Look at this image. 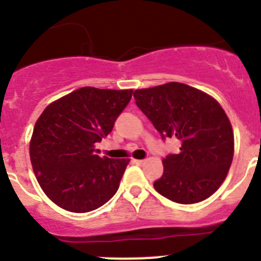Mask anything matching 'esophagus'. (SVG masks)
I'll return each instance as SVG.
<instances>
[{
  "label": "esophagus",
  "instance_id": "34e87169",
  "mask_svg": "<svg viewBox=\"0 0 261 261\" xmlns=\"http://www.w3.org/2000/svg\"><path fill=\"white\" fill-rule=\"evenodd\" d=\"M135 164H137V165H143L145 164V160H138V159H135Z\"/></svg>",
  "mask_w": 261,
  "mask_h": 261
}]
</instances>
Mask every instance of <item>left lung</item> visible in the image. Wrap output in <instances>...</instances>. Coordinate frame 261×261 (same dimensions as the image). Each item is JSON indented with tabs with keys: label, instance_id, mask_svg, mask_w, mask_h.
Wrapping results in <instances>:
<instances>
[{
	"label": "left lung",
	"instance_id": "8db88e82",
	"mask_svg": "<svg viewBox=\"0 0 261 261\" xmlns=\"http://www.w3.org/2000/svg\"><path fill=\"white\" fill-rule=\"evenodd\" d=\"M133 96L161 137L180 142V152L163 160L155 190L186 205L210 197L224 182L234 153L233 129L220 103L178 82L136 89Z\"/></svg>",
	"mask_w": 261,
	"mask_h": 261
}]
</instances>
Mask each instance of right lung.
Instances as JSON below:
<instances>
[{"mask_svg": "<svg viewBox=\"0 0 261 261\" xmlns=\"http://www.w3.org/2000/svg\"><path fill=\"white\" fill-rule=\"evenodd\" d=\"M132 93L83 87L49 103L36 121L32 166L42 191L61 209L92 212L118 191L129 159H102L95 147L113 130Z\"/></svg>", "mask_w": 261, "mask_h": 261, "instance_id": "right-lung-1", "label": "right lung"}]
</instances>
